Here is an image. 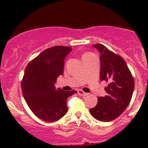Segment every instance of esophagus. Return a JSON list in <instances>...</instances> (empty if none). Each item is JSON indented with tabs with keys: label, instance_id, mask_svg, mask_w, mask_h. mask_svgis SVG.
Masks as SVG:
<instances>
[{
	"label": "esophagus",
	"instance_id": "obj_1",
	"mask_svg": "<svg viewBox=\"0 0 148 148\" xmlns=\"http://www.w3.org/2000/svg\"><path fill=\"white\" fill-rule=\"evenodd\" d=\"M78 94L79 95H80V96H83V97H85L86 96V95H88V93H86V92H83L82 90H79Z\"/></svg>",
	"mask_w": 148,
	"mask_h": 148
}]
</instances>
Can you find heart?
I'll use <instances>...</instances> for the list:
<instances>
[{"label": "heart", "instance_id": "heart-1", "mask_svg": "<svg viewBox=\"0 0 148 148\" xmlns=\"http://www.w3.org/2000/svg\"><path fill=\"white\" fill-rule=\"evenodd\" d=\"M93 53H90V52H86V53H84L83 55H82V59L84 58H86V57H89V56H93Z\"/></svg>", "mask_w": 148, "mask_h": 148}]
</instances>
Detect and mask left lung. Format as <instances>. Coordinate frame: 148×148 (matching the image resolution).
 <instances>
[{
	"label": "left lung",
	"instance_id": "obj_1",
	"mask_svg": "<svg viewBox=\"0 0 148 148\" xmlns=\"http://www.w3.org/2000/svg\"><path fill=\"white\" fill-rule=\"evenodd\" d=\"M101 53L100 80L108 83L107 95L98 97L97 104L89 110L96 120L110 122L117 118L132 99L135 81L125 61L103 44H93Z\"/></svg>",
	"mask_w": 148,
	"mask_h": 148
}]
</instances>
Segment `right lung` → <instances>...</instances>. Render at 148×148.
<instances>
[{"mask_svg": "<svg viewBox=\"0 0 148 148\" xmlns=\"http://www.w3.org/2000/svg\"><path fill=\"white\" fill-rule=\"evenodd\" d=\"M71 47L55 46L46 49L28 63L21 81L23 97L30 110L41 120L52 122L67 112L66 99L77 91L56 89L54 83L63 74L64 59Z\"/></svg>", "mask_w": 148, "mask_h": 148, "instance_id": "obj_1", "label": "right lung"}]
</instances>
